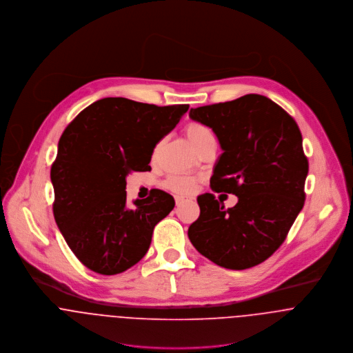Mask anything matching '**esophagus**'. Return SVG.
I'll list each match as a JSON object with an SVG mask.
<instances>
[{
	"label": "esophagus",
	"mask_w": 353,
	"mask_h": 353,
	"mask_svg": "<svg viewBox=\"0 0 353 353\" xmlns=\"http://www.w3.org/2000/svg\"><path fill=\"white\" fill-rule=\"evenodd\" d=\"M185 200H187V199H185V197H183V196H176V204H177V205L183 204Z\"/></svg>",
	"instance_id": "obj_1"
}]
</instances>
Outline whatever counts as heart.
<instances>
[{
    "label": "heart",
    "instance_id": "heart-1",
    "mask_svg": "<svg viewBox=\"0 0 353 353\" xmlns=\"http://www.w3.org/2000/svg\"><path fill=\"white\" fill-rule=\"evenodd\" d=\"M185 134L194 148H196L199 143H201L203 141H205L207 138L212 137L211 130L200 123H190L185 128ZM165 185L166 188H169L170 191L179 195H190L195 190L196 181L190 176L174 174L166 180Z\"/></svg>",
    "mask_w": 353,
    "mask_h": 353
}]
</instances>
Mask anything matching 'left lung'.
Wrapping results in <instances>:
<instances>
[{"label":"left lung","mask_w":353,"mask_h":353,"mask_svg":"<svg viewBox=\"0 0 353 353\" xmlns=\"http://www.w3.org/2000/svg\"><path fill=\"white\" fill-rule=\"evenodd\" d=\"M190 118L218 138L211 188L233 194L225 208L212 194L197 196L200 215L188 236L219 267L241 271L261 264L284 242L305 204L309 162L302 134L281 107L261 94L191 108Z\"/></svg>","instance_id":"8db88e82"}]
</instances>
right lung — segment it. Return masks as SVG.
Here are the masks:
<instances>
[{
  "instance_id": "obj_1",
  "label": "right lung",
  "mask_w": 353,
  "mask_h": 353,
  "mask_svg": "<svg viewBox=\"0 0 353 353\" xmlns=\"http://www.w3.org/2000/svg\"><path fill=\"white\" fill-rule=\"evenodd\" d=\"M188 108L105 97L63 131L51 166L52 211L66 243L90 271L121 274L148 253L153 230L173 210L174 199L153 190L128 207L125 177L152 169L156 145Z\"/></svg>"
}]
</instances>
